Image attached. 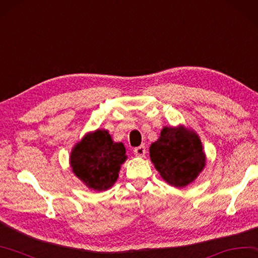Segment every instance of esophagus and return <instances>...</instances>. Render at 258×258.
<instances>
[{
  "instance_id": "obj_1",
  "label": "esophagus",
  "mask_w": 258,
  "mask_h": 258,
  "mask_svg": "<svg viewBox=\"0 0 258 258\" xmlns=\"http://www.w3.org/2000/svg\"><path fill=\"white\" fill-rule=\"evenodd\" d=\"M134 154L137 157H140V158L144 157V154H145V147H144V145H140V147L135 148L134 149Z\"/></svg>"
}]
</instances>
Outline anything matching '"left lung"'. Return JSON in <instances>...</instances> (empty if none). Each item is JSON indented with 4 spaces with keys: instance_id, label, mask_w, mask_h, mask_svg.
I'll return each mask as SVG.
<instances>
[{
    "instance_id": "left-lung-1",
    "label": "left lung",
    "mask_w": 258,
    "mask_h": 258,
    "mask_svg": "<svg viewBox=\"0 0 258 258\" xmlns=\"http://www.w3.org/2000/svg\"><path fill=\"white\" fill-rule=\"evenodd\" d=\"M150 158L163 180L175 187L193 182L207 160L199 135L182 125L165 126L150 147Z\"/></svg>"
}]
</instances>
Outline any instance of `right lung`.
Returning a JSON list of instances; mask_svg holds the SVG:
<instances>
[{
  "label": "right lung",
  "instance_id": "obj_1",
  "mask_svg": "<svg viewBox=\"0 0 258 258\" xmlns=\"http://www.w3.org/2000/svg\"><path fill=\"white\" fill-rule=\"evenodd\" d=\"M126 159L124 144L114 142L108 131L97 130L74 145L70 165L88 188L101 191L115 184Z\"/></svg>",
  "mask_w": 258,
  "mask_h": 258
}]
</instances>
